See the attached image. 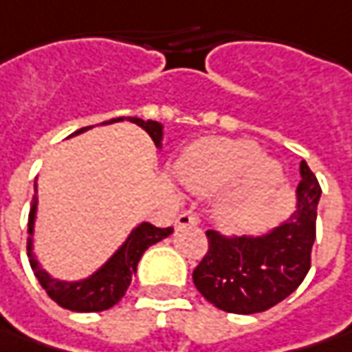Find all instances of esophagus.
<instances>
[{
  "mask_svg": "<svg viewBox=\"0 0 352 352\" xmlns=\"http://www.w3.org/2000/svg\"><path fill=\"white\" fill-rule=\"evenodd\" d=\"M175 224L179 228H183V226H195L197 224V217L189 212V210H185V212H181L179 217H177Z\"/></svg>",
  "mask_w": 352,
  "mask_h": 352,
  "instance_id": "1",
  "label": "esophagus"
}]
</instances>
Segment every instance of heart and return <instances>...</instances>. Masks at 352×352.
<instances>
[{
  "label": "heart",
  "mask_w": 352,
  "mask_h": 352,
  "mask_svg": "<svg viewBox=\"0 0 352 352\" xmlns=\"http://www.w3.org/2000/svg\"><path fill=\"white\" fill-rule=\"evenodd\" d=\"M183 183L199 192H210L232 183L226 210L232 217L254 212L280 181L276 163L260 157V147L250 140L206 138L192 144L177 165Z\"/></svg>",
  "instance_id": "1"
}]
</instances>
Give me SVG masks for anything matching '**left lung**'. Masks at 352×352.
<instances>
[{
  "instance_id": "obj_1",
  "label": "left lung",
  "mask_w": 352,
  "mask_h": 352,
  "mask_svg": "<svg viewBox=\"0 0 352 352\" xmlns=\"http://www.w3.org/2000/svg\"><path fill=\"white\" fill-rule=\"evenodd\" d=\"M321 185L301 161L298 210L272 234L224 238L206 230L208 250L192 270L195 287L228 314L266 311L294 294L311 267Z\"/></svg>"
}]
</instances>
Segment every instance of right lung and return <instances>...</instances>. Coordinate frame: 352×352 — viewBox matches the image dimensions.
I'll return each instance as SVG.
<instances>
[{
    "label": "right lung",
    "instance_id": "add662e5",
    "mask_svg": "<svg viewBox=\"0 0 352 352\" xmlns=\"http://www.w3.org/2000/svg\"><path fill=\"white\" fill-rule=\"evenodd\" d=\"M122 118H116L110 120L106 124H112L118 122ZM133 124L142 126L144 130L151 135V140L155 142V146L161 144V124L157 122H151V120H140V118H128ZM82 130L74 131V133H80ZM72 133V135H74ZM35 206H37V197H33V205L29 210V222H27V230L29 234L33 232V221H35ZM173 232L171 226L167 228H160L151 222H144L140 224L131 236L128 238V242L118 250V252L110 258V262L104 267H100L94 276H90L88 280L82 282H58L53 280L45 270H41L38 264L33 260V254H31V238H27V254L31 256V267L37 276L38 283L43 285V289L47 292V296L53 299L54 303H58L60 307L70 309V311H104V309H110L114 307L120 299L124 298L128 285H130L131 278L138 270V262L142 258V254L146 252L147 248L155 242H160L163 238H167Z\"/></svg>",
    "mask_w": 352,
    "mask_h": 352
}]
</instances>
